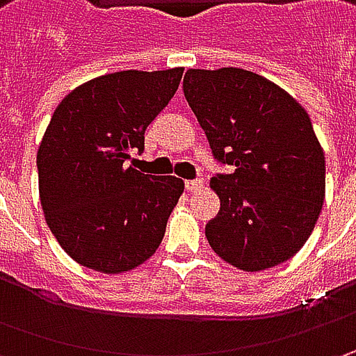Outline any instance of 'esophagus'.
<instances>
[{
	"instance_id": "esophagus-1",
	"label": "esophagus",
	"mask_w": 356,
	"mask_h": 356,
	"mask_svg": "<svg viewBox=\"0 0 356 356\" xmlns=\"http://www.w3.org/2000/svg\"><path fill=\"white\" fill-rule=\"evenodd\" d=\"M184 186L188 192H198V190H202V186H204V180H200V178H196V180H186Z\"/></svg>"
}]
</instances>
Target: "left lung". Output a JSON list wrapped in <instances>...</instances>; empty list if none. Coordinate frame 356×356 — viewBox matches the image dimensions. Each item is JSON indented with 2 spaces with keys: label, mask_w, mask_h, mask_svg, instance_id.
I'll return each instance as SVG.
<instances>
[{
  "label": "left lung",
  "mask_w": 356,
  "mask_h": 356,
  "mask_svg": "<svg viewBox=\"0 0 356 356\" xmlns=\"http://www.w3.org/2000/svg\"><path fill=\"white\" fill-rule=\"evenodd\" d=\"M184 97L204 129L218 172L220 212L206 238L224 261L261 271L293 257L325 198V154L291 95L252 71L190 69Z\"/></svg>",
  "instance_id": "obj_1"
}]
</instances>
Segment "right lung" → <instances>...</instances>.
<instances>
[{"instance_id": "obj_1", "label": "right lung", "mask_w": 356, "mask_h": 356, "mask_svg": "<svg viewBox=\"0 0 356 356\" xmlns=\"http://www.w3.org/2000/svg\"><path fill=\"white\" fill-rule=\"evenodd\" d=\"M184 69L120 71L71 90L37 152L47 226L76 264L122 273L156 252L184 192L174 176L127 166L146 127L170 103Z\"/></svg>"}]
</instances>
